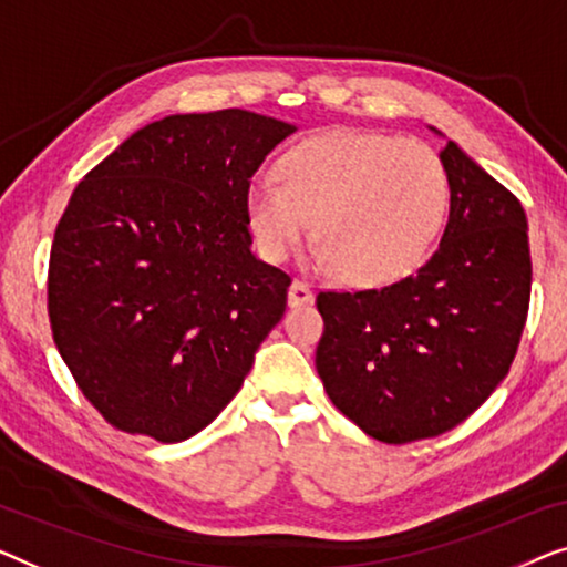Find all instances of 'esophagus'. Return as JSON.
I'll list each match as a JSON object with an SVG mask.
<instances>
[{"label":"esophagus","instance_id":"34e87169","mask_svg":"<svg viewBox=\"0 0 567 567\" xmlns=\"http://www.w3.org/2000/svg\"><path fill=\"white\" fill-rule=\"evenodd\" d=\"M313 300H316V295H313V290H310V285H306L302 280L290 282V290H287V302H290V308L310 306Z\"/></svg>","mask_w":567,"mask_h":567}]
</instances>
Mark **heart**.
<instances>
[{
	"label": "heart",
	"instance_id": "b5f03b06",
	"mask_svg": "<svg viewBox=\"0 0 567 567\" xmlns=\"http://www.w3.org/2000/svg\"><path fill=\"white\" fill-rule=\"evenodd\" d=\"M280 177L246 187V220L272 265L290 257L310 226V265L352 285L403 280L429 257L444 226L450 179L426 143L385 133L331 131L280 158Z\"/></svg>",
	"mask_w": 567,
	"mask_h": 567
}]
</instances>
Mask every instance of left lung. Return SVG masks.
<instances>
[{
  "label": "left lung",
  "mask_w": 567,
  "mask_h": 567,
  "mask_svg": "<svg viewBox=\"0 0 567 567\" xmlns=\"http://www.w3.org/2000/svg\"><path fill=\"white\" fill-rule=\"evenodd\" d=\"M440 158L450 218L432 259L382 290L316 298L326 393L385 444L440 436L481 409L514 362L529 310L522 203L454 141L444 138Z\"/></svg>",
  "instance_id": "8db88e82"
}]
</instances>
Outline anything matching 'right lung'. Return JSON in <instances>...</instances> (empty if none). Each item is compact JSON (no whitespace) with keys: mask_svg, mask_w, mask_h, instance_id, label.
Returning a JSON list of instances; mask_svg holds the SVG:
<instances>
[{"mask_svg":"<svg viewBox=\"0 0 567 567\" xmlns=\"http://www.w3.org/2000/svg\"><path fill=\"white\" fill-rule=\"evenodd\" d=\"M298 127L249 110L169 115L79 182L48 265V316L82 393L174 444L226 409L287 306L251 251L246 187Z\"/></svg>","mask_w":567,"mask_h":567,"instance_id":"obj_1","label":"right lung"}]
</instances>
